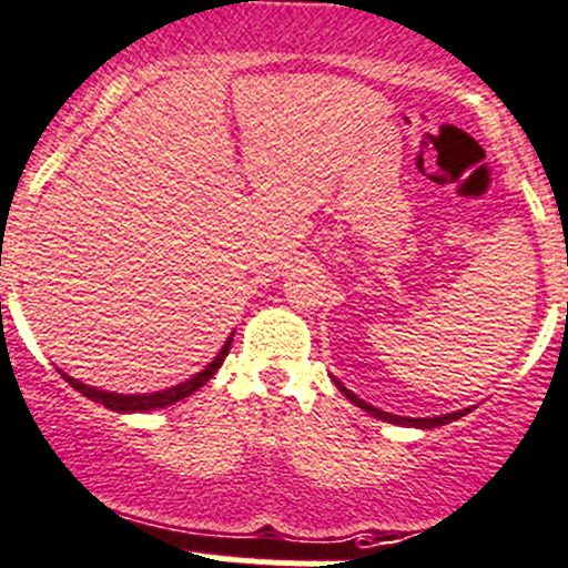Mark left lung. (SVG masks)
<instances>
[{"instance_id": "1", "label": "left lung", "mask_w": 568, "mask_h": 568, "mask_svg": "<svg viewBox=\"0 0 568 568\" xmlns=\"http://www.w3.org/2000/svg\"><path fill=\"white\" fill-rule=\"evenodd\" d=\"M333 383L338 385V390H342V394L347 396V399L353 402V405H358L361 410H366V413H369V415H374V418H379V420H388V424L415 426V429H435V426L452 424V420H457V418H462V415H467V413L473 410V407H465V410H457V413H446V415H435V418H410V415H394V413H385V410H379V407H374V405H369V402H364V399H361V396H355L353 390H349V388H344V385L338 383V379H333Z\"/></svg>"}]
</instances>
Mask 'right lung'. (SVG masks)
I'll list each match as a JSON object with an SVG mask.
<instances>
[{"mask_svg": "<svg viewBox=\"0 0 568 568\" xmlns=\"http://www.w3.org/2000/svg\"><path fill=\"white\" fill-rule=\"evenodd\" d=\"M232 336H235V333H232ZM232 336L226 338V344L221 347V353L215 355V358L210 361V364L204 366L202 372H196L194 377H189L185 383H178V385H172V388H163V390H153V394H114V390L92 388V385H87V383H81V379L70 377V374H65L62 369H60V374L68 379L70 385H73L75 390H79L81 396H87V399H92V402H98V405L109 407V410H114V413H148V410H158V407L174 405V402L185 399V396H191L194 390L202 388V385L207 383V379L221 369V364H224L226 353H230V347H232Z\"/></svg>", "mask_w": 568, "mask_h": 568, "instance_id": "1", "label": "right lung"}]
</instances>
